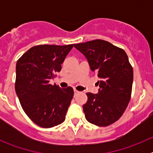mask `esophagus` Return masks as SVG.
Here are the masks:
<instances>
[{"label":"esophagus","instance_id":"1","mask_svg":"<svg viewBox=\"0 0 153 153\" xmlns=\"http://www.w3.org/2000/svg\"><path fill=\"white\" fill-rule=\"evenodd\" d=\"M74 95H76V94H78V93H79V91L76 90H74Z\"/></svg>","mask_w":153,"mask_h":153}]
</instances>
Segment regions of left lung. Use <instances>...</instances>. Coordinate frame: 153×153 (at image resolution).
<instances>
[{"label":"left lung","instance_id":"1","mask_svg":"<svg viewBox=\"0 0 153 153\" xmlns=\"http://www.w3.org/2000/svg\"><path fill=\"white\" fill-rule=\"evenodd\" d=\"M88 61L99 78L98 93H87L83 106L86 120L99 126H107L123 114L130 100L133 70L125 51L102 40L74 44Z\"/></svg>","mask_w":153,"mask_h":153}]
</instances>
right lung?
<instances>
[{
  "instance_id": "1",
  "label": "right lung",
  "mask_w": 153,
  "mask_h": 153,
  "mask_svg": "<svg viewBox=\"0 0 153 153\" xmlns=\"http://www.w3.org/2000/svg\"><path fill=\"white\" fill-rule=\"evenodd\" d=\"M73 47L35 46L17 60L16 93L24 111L39 126L51 128L65 120L74 90L70 86L62 89L49 82L61 70V64Z\"/></svg>"
}]
</instances>
